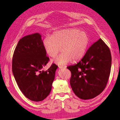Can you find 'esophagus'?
Returning <instances> with one entry per match:
<instances>
[{
  "instance_id": "esophagus-1",
  "label": "esophagus",
  "mask_w": 120,
  "mask_h": 120,
  "mask_svg": "<svg viewBox=\"0 0 120 120\" xmlns=\"http://www.w3.org/2000/svg\"><path fill=\"white\" fill-rule=\"evenodd\" d=\"M66 68V67H65V66H59V68H60V69L62 68Z\"/></svg>"
}]
</instances>
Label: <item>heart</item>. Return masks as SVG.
Masks as SVG:
<instances>
[{
  "mask_svg": "<svg viewBox=\"0 0 120 120\" xmlns=\"http://www.w3.org/2000/svg\"><path fill=\"white\" fill-rule=\"evenodd\" d=\"M89 44V38L86 32L76 28L64 29L53 33L51 37H45L43 45L46 53L55 58L61 50L63 52L53 60L56 64L64 65L71 60L81 59Z\"/></svg>",
  "mask_w": 120,
  "mask_h": 120,
  "instance_id": "b5f03b06",
  "label": "heart"
}]
</instances>
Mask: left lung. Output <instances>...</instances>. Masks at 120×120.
<instances>
[{
  "label": "left lung",
  "instance_id": "obj_1",
  "mask_svg": "<svg viewBox=\"0 0 120 120\" xmlns=\"http://www.w3.org/2000/svg\"><path fill=\"white\" fill-rule=\"evenodd\" d=\"M111 67L110 50L99 39L79 62L67 67L72 74L70 85L75 95L82 99H89L101 94L107 83Z\"/></svg>",
  "mask_w": 120,
  "mask_h": 120
}]
</instances>
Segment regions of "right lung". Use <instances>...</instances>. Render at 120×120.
Here are the masks:
<instances>
[{
	"mask_svg": "<svg viewBox=\"0 0 120 120\" xmlns=\"http://www.w3.org/2000/svg\"><path fill=\"white\" fill-rule=\"evenodd\" d=\"M49 60L39 33L28 35L18 42L13 56L12 72L20 90L30 100L42 101L50 92L58 66L52 63L47 70L41 71Z\"/></svg>",
	"mask_w": 120,
	"mask_h": 120,
	"instance_id": "obj_1",
	"label": "right lung"
}]
</instances>
